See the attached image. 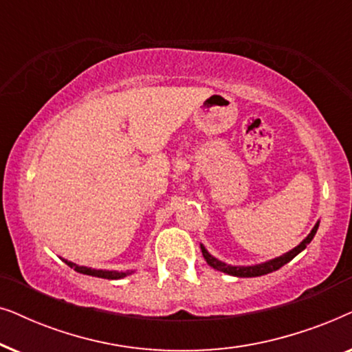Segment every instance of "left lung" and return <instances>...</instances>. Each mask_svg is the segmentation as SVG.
Returning <instances> with one entry per match:
<instances>
[{
	"instance_id": "left-lung-1",
	"label": "left lung",
	"mask_w": 352,
	"mask_h": 352,
	"mask_svg": "<svg viewBox=\"0 0 352 352\" xmlns=\"http://www.w3.org/2000/svg\"><path fill=\"white\" fill-rule=\"evenodd\" d=\"M317 228H319V223L314 226V229L311 230V234L307 235V237L302 240V242L298 245L296 248H293L292 252H288L287 254H283V256H280V258L272 259V261H267V263H264V264H258V266H248V267H232V266H228V264L221 263L216 258L211 256V254L206 252L204 247H201V254H204V258L206 259V263H208L211 267H214L216 271L230 274V276H237V277H258V276H264V274L274 272V271H277V269H280L283 264L290 263L292 259L295 258L298 253L302 252V250L307 247V243H311V240L314 239V235L317 232Z\"/></svg>"
}]
</instances>
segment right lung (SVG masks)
I'll return each mask as SVG.
<instances>
[{"mask_svg":"<svg viewBox=\"0 0 352 352\" xmlns=\"http://www.w3.org/2000/svg\"><path fill=\"white\" fill-rule=\"evenodd\" d=\"M67 266H70L74 271L80 272V274H86V276H93V277H100V278H110V280H115V278H122V277H126L129 272H117V271H98V269H91V267H85V266H76V264L70 263V261H65Z\"/></svg>","mask_w":352,"mask_h":352,"instance_id":"1","label":"right lung"}]
</instances>
